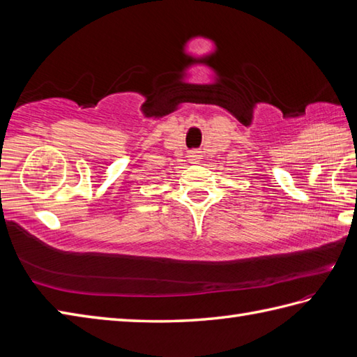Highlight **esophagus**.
<instances>
[{"instance_id": "34e87169", "label": "esophagus", "mask_w": 357, "mask_h": 357, "mask_svg": "<svg viewBox=\"0 0 357 357\" xmlns=\"http://www.w3.org/2000/svg\"><path fill=\"white\" fill-rule=\"evenodd\" d=\"M188 158L190 162H198L199 159H202V154H199V151H197V150H190L188 153Z\"/></svg>"}]
</instances>
